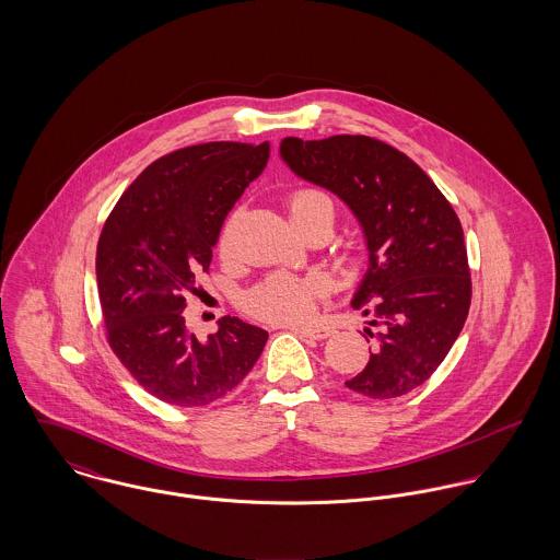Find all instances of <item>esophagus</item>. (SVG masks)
<instances>
[{"instance_id":"obj_1","label":"esophagus","mask_w":560,"mask_h":560,"mask_svg":"<svg viewBox=\"0 0 560 560\" xmlns=\"http://www.w3.org/2000/svg\"><path fill=\"white\" fill-rule=\"evenodd\" d=\"M293 329H295V334L306 336V338H315V340H323V338H327V336L334 334V329L320 327V325H295Z\"/></svg>"}]
</instances>
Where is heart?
Returning <instances> with one entry per match:
<instances>
[{
  "mask_svg": "<svg viewBox=\"0 0 560 560\" xmlns=\"http://www.w3.org/2000/svg\"><path fill=\"white\" fill-rule=\"evenodd\" d=\"M289 213L300 231L325 222L334 226L336 207L329 194L317 187H302L289 196ZM233 222L220 233L218 247L224 254L229 249ZM329 284L319 273L293 276V273H271L258 284H254L241 300L243 311L252 317L269 323H298L308 319L320 298L327 293Z\"/></svg>",
  "mask_w": 560,
  "mask_h": 560,
  "instance_id": "b5f03b06",
  "label": "heart"
}]
</instances>
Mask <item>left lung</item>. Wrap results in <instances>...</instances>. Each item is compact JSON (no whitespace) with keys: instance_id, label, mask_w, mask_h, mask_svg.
<instances>
[{"instance_id":"left-lung-1","label":"left lung","mask_w":560,"mask_h":560,"mask_svg":"<svg viewBox=\"0 0 560 560\" xmlns=\"http://www.w3.org/2000/svg\"><path fill=\"white\" fill-rule=\"evenodd\" d=\"M280 155L302 178L342 198L364 229L369 271L353 308L369 364L345 386L397 399L442 364L470 311L472 280L462 222L418 163L369 136L284 138Z\"/></svg>"}]
</instances>
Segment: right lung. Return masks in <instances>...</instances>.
<instances>
[{
  "instance_id": "right-lung-1",
  "label": "right lung",
  "mask_w": 560,
  "mask_h": 560,
  "mask_svg": "<svg viewBox=\"0 0 560 560\" xmlns=\"http://www.w3.org/2000/svg\"><path fill=\"white\" fill-rule=\"evenodd\" d=\"M269 144L207 142L153 161L120 196L96 245L105 336L131 377L178 407H207L252 371L267 331L237 317L200 342L183 317L209 273L229 211L265 170Z\"/></svg>"
}]
</instances>
